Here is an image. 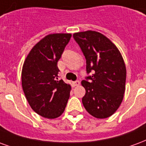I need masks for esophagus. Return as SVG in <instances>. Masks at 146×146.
<instances>
[{"label":"esophagus","instance_id":"34e87169","mask_svg":"<svg viewBox=\"0 0 146 146\" xmlns=\"http://www.w3.org/2000/svg\"><path fill=\"white\" fill-rule=\"evenodd\" d=\"M73 85H74V86H78L80 85V82L78 80H76L74 81V82H73Z\"/></svg>","mask_w":146,"mask_h":146}]
</instances>
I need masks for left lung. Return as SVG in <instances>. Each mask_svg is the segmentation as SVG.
Returning <instances> with one entry per match:
<instances>
[{"label":"left lung","mask_w":146,"mask_h":146,"mask_svg":"<svg viewBox=\"0 0 146 146\" xmlns=\"http://www.w3.org/2000/svg\"><path fill=\"white\" fill-rule=\"evenodd\" d=\"M73 38L86 57L87 74H92L82 81L86 89L84 107L95 117H109L124 97L126 67L123 57L117 46L100 33H76Z\"/></svg>","instance_id":"8db88e82"}]
</instances>
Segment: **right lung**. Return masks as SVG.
<instances>
[{"label":"right lung","instance_id":"obj_1","mask_svg":"<svg viewBox=\"0 0 146 146\" xmlns=\"http://www.w3.org/2000/svg\"><path fill=\"white\" fill-rule=\"evenodd\" d=\"M72 34H50L34 46L22 72L23 92L32 109L43 117L54 119L64 111L71 86L58 79L57 62Z\"/></svg>","mask_w":146,"mask_h":146}]
</instances>
